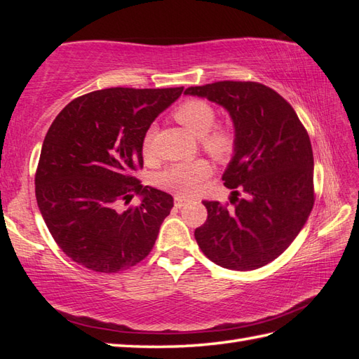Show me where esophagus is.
Wrapping results in <instances>:
<instances>
[{
	"mask_svg": "<svg viewBox=\"0 0 359 359\" xmlns=\"http://www.w3.org/2000/svg\"><path fill=\"white\" fill-rule=\"evenodd\" d=\"M187 203H188V201L185 199V197H180V196H177V197H175V199H174V205H175V207H177V208L185 207Z\"/></svg>",
	"mask_w": 359,
	"mask_h": 359,
	"instance_id": "34e87169",
	"label": "esophagus"
}]
</instances>
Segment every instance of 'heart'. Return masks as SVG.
Returning a JSON list of instances; mask_svg holds the SVG:
<instances>
[{"mask_svg": "<svg viewBox=\"0 0 359 359\" xmlns=\"http://www.w3.org/2000/svg\"><path fill=\"white\" fill-rule=\"evenodd\" d=\"M174 117L189 129L194 135L201 137L203 149L216 158H228L236 147L234 131L226 125H215L216 109L202 98H189L180 103L174 111ZM154 128H148L142 140L143 156H154ZM211 165L203 158L191 162L174 163L157 175V185L179 196H193L201 188L205 179L210 177Z\"/></svg>", "mask_w": 359, "mask_h": 359, "instance_id": "obj_1", "label": "heart"}]
</instances>
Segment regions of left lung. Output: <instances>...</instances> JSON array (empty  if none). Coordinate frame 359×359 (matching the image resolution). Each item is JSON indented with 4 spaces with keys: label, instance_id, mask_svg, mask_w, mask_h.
Instances as JSON below:
<instances>
[{
    "label": "left lung",
    "instance_id": "left-lung-1",
    "mask_svg": "<svg viewBox=\"0 0 359 359\" xmlns=\"http://www.w3.org/2000/svg\"><path fill=\"white\" fill-rule=\"evenodd\" d=\"M185 94L224 106L236 135L234 156L222 175L225 187L234 189L233 208L203 201L208 217L196 228V241L224 269H261L284 253L313 208L307 129L292 104L262 83L216 81L188 88Z\"/></svg>",
    "mask_w": 359,
    "mask_h": 359
}]
</instances>
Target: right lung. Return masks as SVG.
I'll list each match as a JSON object with an SVG mask.
<instances>
[{
    "mask_svg": "<svg viewBox=\"0 0 359 359\" xmlns=\"http://www.w3.org/2000/svg\"><path fill=\"white\" fill-rule=\"evenodd\" d=\"M184 88H109L66 104L44 137L35 172L38 208L53 241L74 262L118 273L149 255L172 196L143 187L142 140ZM134 194L137 208L121 205Z\"/></svg>",
    "mask_w": 359,
    "mask_h": 359,
    "instance_id": "add662e5",
    "label": "right lung"
}]
</instances>
